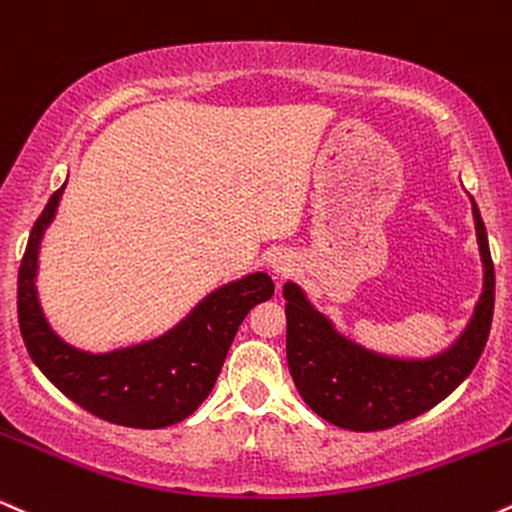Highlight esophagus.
<instances>
[{
	"label": "esophagus",
	"mask_w": 512,
	"mask_h": 512,
	"mask_svg": "<svg viewBox=\"0 0 512 512\" xmlns=\"http://www.w3.org/2000/svg\"><path fill=\"white\" fill-rule=\"evenodd\" d=\"M297 266H299L297 256L290 254V251H282V254H278V256L273 258V266H270V268H273L275 278L285 280L287 275H292L294 270H297Z\"/></svg>",
	"instance_id": "1"
}]
</instances>
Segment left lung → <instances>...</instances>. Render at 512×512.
Here are the masks:
<instances>
[{
	"mask_svg": "<svg viewBox=\"0 0 512 512\" xmlns=\"http://www.w3.org/2000/svg\"><path fill=\"white\" fill-rule=\"evenodd\" d=\"M470 201L484 290L467 328L441 354L400 359L366 350L338 333L297 282H285L287 366L302 400L318 417L350 431L390 429L436 407L472 374L491 330L496 275L482 215L472 196Z\"/></svg>",
	"mask_w": 512,
	"mask_h": 512,
	"instance_id": "1",
	"label": "left lung"
}]
</instances>
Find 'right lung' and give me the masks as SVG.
Returning a JSON list of instances; mask_svg holds the SVG:
<instances>
[{
	"mask_svg": "<svg viewBox=\"0 0 512 512\" xmlns=\"http://www.w3.org/2000/svg\"><path fill=\"white\" fill-rule=\"evenodd\" d=\"M64 186L30 230L18 268V326L30 359L78 407L131 429H162L198 410L218 381L237 328L256 304L273 297L268 273L227 282L160 338L105 354L83 352L50 328L40 309L35 275L42 234L54 220Z\"/></svg>",
	"mask_w": 512,
	"mask_h": 512,
	"instance_id": "obj_1",
	"label": "right lung"
}]
</instances>
